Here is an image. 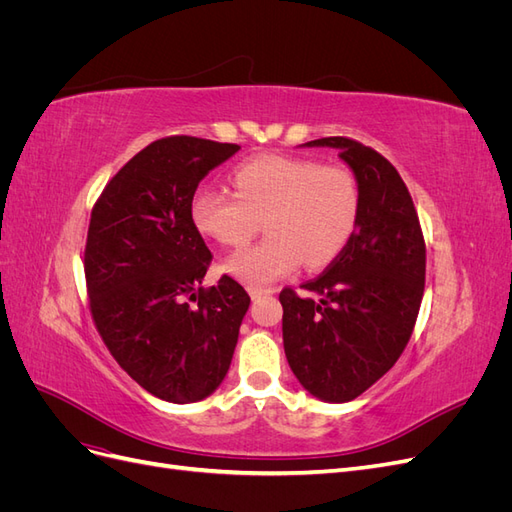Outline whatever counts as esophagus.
Listing matches in <instances>:
<instances>
[{
  "mask_svg": "<svg viewBox=\"0 0 512 512\" xmlns=\"http://www.w3.org/2000/svg\"><path fill=\"white\" fill-rule=\"evenodd\" d=\"M247 292H250V297L256 301V299H260V297H265V294H273L275 290H271V288H247Z\"/></svg>",
  "mask_w": 512,
  "mask_h": 512,
  "instance_id": "1",
  "label": "esophagus"
}]
</instances>
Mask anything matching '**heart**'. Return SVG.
<instances>
[{
  "mask_svg": "<svg viewBox=\"0 0 512 512\" xmlns=\"http://www.w3.org/2000/svg\"><path fill=\"white\" fill-rule=\"evenodd\" d=\"M235 194L198 188L190 218L198 232L228 247L250 241L256 218L265 235L226 260L224 269L247 286H267L297 271L301 260L318 269L344 250L359 215V188L346 168L316 160L258 156L232 173Z\"/></svg>",
  "mask_w": 512,
  "mask_h": 512,
  "instance_id": "obj_1",
  "label": "heart"
}]
</instances>
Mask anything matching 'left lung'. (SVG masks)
<instances>
[{
    "instance_id": "8db88e82",
    "label": "left lung",
    "mask_w": 512,
    "mask_h": 512,
    "mask_svg": "<svg viewBox=\"0 0 512 512\" xmlns=\"http://www.w3.org/2000/svg\"><path fill=\"white\" fill-rule=\"evenodd\" d=\"M301 147H331L354 175L359 215L329 269L284 288L282 333L292 374L320 401L346 404L378 382L404 352L425 290V241L412 196L378 151L344 136Z\"/></svg>"
}]
</instances>
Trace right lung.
Listing matches in <instances>:
<instances>
[{
    "label": "right lung",
    "instance_id": "1",
    "mask_svg": "<svg viewBox=\"0 0 512 512\" xmlns=\"http://www.w3.org/2000/svg\"><path fill=\"white\" fill-rule=\"evenodd\" d=\"M239 149L162 138L108 181L91 211L85 277L96 327L128 376L170 404L215 393L250 307L228 275L203 288L211 252L190 218L200 179Z\"/></svg>",
    "mask_w": 512,
    "mask_h": 512
}]
</instances>
